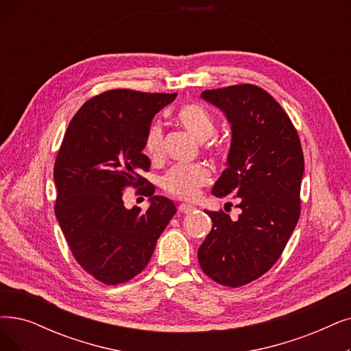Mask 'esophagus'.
<instances>
[{"label":"esophagus","instance_id":"esophagus-1","mask_svg":"<svg viewBox=\"0 0 351 351\" xmlns=\"http://www.w3.org/2000/svg\"><path fill=\"white\" fill-rule=\"evenodd\" d=\"M193 210H194V206H191V204L181 203V204L178 206V212H180V213H191Z\"/></svg>","mask_w":351,"mask_h":351}]
</instances>
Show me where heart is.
Masks as SVG:
<instances>
[{
    "label": "heart",
    "instance_id": "obj_1",
    "mask_svg": "<svg viewBox=\"0 0 351 351\" xmlns=\"http://www.w3.org/2000/svg\"><path fill=\"white\" fill-rule=\"evenodd\" d=\"M177 121L186 128L197 141L204 143L216 135L217 127L212 114L197 104H189L181 106L177 112ZM212 154H221L217 144L210 145ZM144 152L151 160H156L162 152V127L160 123H152L147 131L144 141ZM210 181V173L200 164H178L167 171L162 178V187L180 199L191 200L199 195L203 186Z\"/></svg>",
    "mask_w": 351,
    "mask_h": 351
}]
</instances>
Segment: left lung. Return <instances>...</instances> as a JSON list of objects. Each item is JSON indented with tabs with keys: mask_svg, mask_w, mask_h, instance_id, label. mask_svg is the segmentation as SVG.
<instances>
[{
	"mask_svg": "<svg viewBox=\"0 0 351 351\" xmlns=\"http://www.w3.org/2000/svg\"><path fill=\"white\" fill-rule=\"evenodd\" d=\"M200 96L223 112L232 130L228 167L212 193L234 195L242 213L232 220L224 212L204 210L213 228L197 256L207 276L237 288L272 268L297 226L302 148L289 117L263 89L234 85Z\"/></svg>",
	"mask_w": 351,
	"mask_h": 351,
	"instance_id": "8db88e82",
	"label": "left lung"
}]
</instances>
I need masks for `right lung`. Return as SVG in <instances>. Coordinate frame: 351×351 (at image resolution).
Here are the masks:
<instances>
[{"label":"right lung","instance_id":"1","mask_svg":"<svg viewBox=\"0 0 351 351\" xmlns=\"http://www.w3.org/2000/svg\"><path fill=\"white\" fill-rule=\"evenodd\" d=\"M176 96L104 92L76 112L64 134L53 174L54 213L75 259L106 285L127 282L145 268L177 212L141 177L151 165L143 149L152 118ZM128 185L146 186L145 214L124 207L121 195Z\"/></svg>","mask_w":351,"mask_h":351}]
</instances>
